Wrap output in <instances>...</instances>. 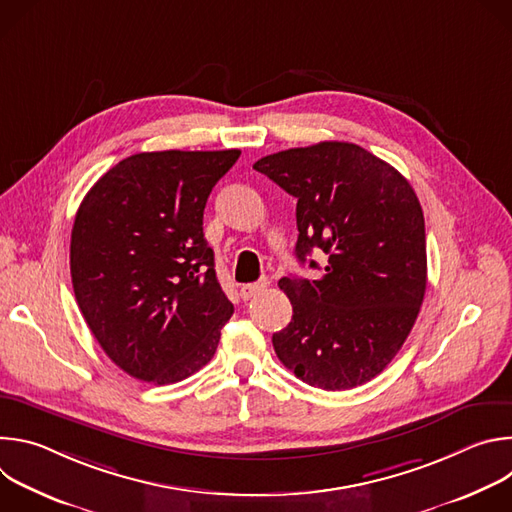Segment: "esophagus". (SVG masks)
<instances>
[{
    "instance_id": "34e87169",
    "label": "esophagus",
    "mask_w": 512,
    "mask_h": 512,
    "mask_svg": "<svg viewBox=\"0 0 512 512\" xmlns=\"http://www.w3.org/2000/svg\"><path fill=\"white\" fill-rule=\"evenodd\" d=\"M267 287V281H259V283H245L241 285V298L243 300H251L255 298L257 294H261V291Z\"/></svg>"
}]
</instances>
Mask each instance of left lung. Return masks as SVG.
Segmentation results:
<instances>
[{
  "label": "left lung",
  "mask_w": 512,
  "mask_h": 512,
  "mask_svg": "<svg viewBox=\"0 0 512 512\" xmlns=\"http://www.w3.org/2000/svg\"><path fill=\"white\" fill-rule=\"evenodd\" d=\"M253 168L298 200L300 263L314 249L328 257L320 279H279L294 316L273 334L277 358L324 391L375 379L403 346L425 296V223L411 184L348 141L291 148Z\"/></svg>",
  "instance_id": "1"
}]
</instances>
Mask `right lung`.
Here are the masks:
<instances>
[{
	"label": "right lung",
	"mask_w": 512,
	"mask_h": 512,
	"mask_svg": "<svg viewBox=\"0 0 512 512\" xmlns=\"http://www.w3.org/2000/svg\"><path fill=\"white\" fill-rule=\"evenodd\" d=\"M239 150L143 152L83 198L70 277L87 326L127 375L178 383L214 356L233 304L202 233L206 200Z\"/></svg>",
	"instance_id": "add662e5"
}]
</instances>
